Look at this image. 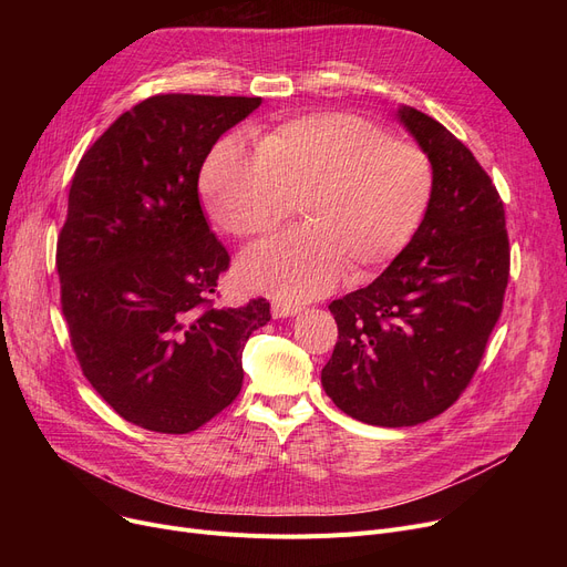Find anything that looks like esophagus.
Masks as SVG:
<instances>
[{"label":"esophagus","instance_id":"1","mask_svg":"<svg viewBox=\"0 0 567 567\" xmlns=\"http://www.w3.org/2000/svg\"><path fill=\"white\" fill-rule=\"evenodd\" d=\"M271 312L276 319H285V317H293L301 312V306H293V303H285V301H274Z\"/></svg>","mask_w":567,"mask_h":567}]
</instances>
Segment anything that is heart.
<instances>
[{"label": "heart", "instance_id": "heart-1", "mask_svg": "<svg viewBox=\"0 0 567 567\" xmlns=\"http://www.w3.org/2000/svg\"><path fill=\"white\" fill-rule=\"evenodd\" d=\"M216 225L234 236L274 229L301 202L306 227L248 248L236 276L252 291L310 301L331 291L347 266L368 278L393 261L421 227L432 199L430 158L368 118H291L261 140H223L202 169Z\"/></svg>", "mask_w": 567, "mask_h": 567}]
</instances>
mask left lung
Listing matches in <instances>:
<instances>
[{
  "mask_svg": "<svg viewBox=\"0 0 567 567\" xmlns=\"http://www.w3.org/2000/svg\"><path fill=\"white\" fill-rule=\"evenodd\" d=\"M395 116L430 158L432 199L391 266L329 306L338 344L321 370L336 406L379 427L425 423L462 395L511 276L503 202L487 172L432 116L409 105Z\"/></svg>",
  "mask_w": 567,
  "mask_h": 567,
  "instance_id": "obj_1",
  "label": "left lung"
}]
</instances>
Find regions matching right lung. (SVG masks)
Returning a JSON list of instances; mask_svg holds the SVG:
<instances>
[{
  "mask_svg": "<svg viewBox=\"0 0 567 567\" xmlns=\"http://www.w3.org/2000/svg\"><path fill=\"white\" fill-rule=\"evenodd\" d=\"M261 105L248 96H152L82 156L56 241L62 310L80 368L124 421L188 434L229 406L266 299L214 308L229 255L197 182L214 144Z\"/></svg>",
  "mask_w": 567,
  "mask_h": 567,
  "instance_id": "1",
  "label": "right lung"
}]
</instances>
